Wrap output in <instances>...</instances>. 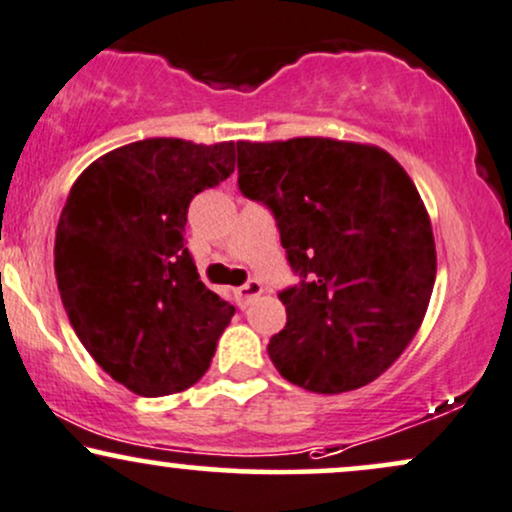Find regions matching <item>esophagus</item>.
<instances>
[{
  "instance_id": "1",
  "label": "esophagus",
  "mask_w": 512,
  "mask_h": 512,
  "mask_svg": "<svg viewBox=\"0 0 512 512\" xmlns=\"http://www.w3.org/2000/svg\"><path fill=\"white\" fill-rule=\"evenodd\" d=\"M260 293H262V283L257 281V279H250L248 283H245V286H240L238 291H236L238 305L240 307H248L250 300L257 298V295H260Z\"/></svg>"
}]
</instances>
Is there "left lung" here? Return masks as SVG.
<instances>
[{"label":"left lung","instance_id":"obj_1","mask_svg":"<svg viewBox=\"0 0 512 512\" xmlns=\"http://www.w3.org/2000/svg\"><path fill=\"white\" fill-rule=\"evenodd\" d=\"M238 186L274 212L300 286L269 341L283 379L315 393L367 386L410 346L436 279L412 178L377 145L334 138L238 143Z\"/></svg>","mask_w":512,"mask_h":512}]
</instances>
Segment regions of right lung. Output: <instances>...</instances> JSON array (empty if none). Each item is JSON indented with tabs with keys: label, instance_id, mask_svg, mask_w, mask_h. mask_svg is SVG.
<instances>
[{
	"label": "right lung",
	"instance_id": "obj_1",
	"mask_svg": "<svg viewBox=\"0 0 512 512\" xmlns=\"http://www.w3.org/2000/svg\"><path fill=\"white\" fill-rule=\"evenodd\" d=\"M233 169V140L147 138L95 159L66 197L54 240L61 303L97 365L138 396L200 381L236 312L186 248L190 200Z\"/></svg>",
	"mask_w": 512,
	"mask_h": 512
}]
</instances>
